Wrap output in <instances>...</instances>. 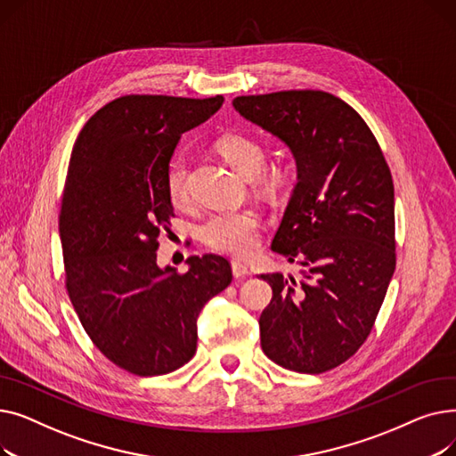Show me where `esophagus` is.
I'll use <instances>...</instances> for the list:
<instances>
[{
	"mask_svg": "<svg viewBox=\"0 0 456 456\" xmlns=\"http://www.w3.org/2000/svg\"><path fill=\"white\" fill-rule=\"evenodd\" d=\"M231 268H232V275H234L236 279H242V277H248V275H249V270H248V266L244 265L242 260H232V262H231Z\"/></svg>",
	"mask_w": 456,
	"mask_h": 456,
	"instance_id": "obj_1",
	"label": "esophagus"
}]
</instances>
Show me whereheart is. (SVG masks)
<instances>
[{
    "label": "heart",
    "instance_id": "obj_1",
    "mask_svg": "<svg viewBox=\"0 0 456 456\" xmlns=\"http://www.w3.org/2000/svg\"><path fill=\"white\" fill-rule=\"evenodd\" d=\"M218 151L227 160L232 170L246 179L260 174L265 166V148L249 136L244 134H225L218 140ZM186 160L175 157L167 167L166 186L170 200L175 205H183L188 200V181H186ZM281 179L279 172L268 174L265 183L273 186ZM201 240L222 253L229 255H248L258 244V216L253 210H218L208 214L200 225Z\"/></svg>",
    "mask_w": 456,
    "mask_h": 456
}]
</instances>
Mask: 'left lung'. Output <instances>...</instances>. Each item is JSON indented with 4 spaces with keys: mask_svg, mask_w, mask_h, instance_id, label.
<instances>
[{
    "mask_svg": "<svg viewBox=\"0 0 456 456\" xmlns=\"http://www.w3.org/2000/svg\"><path fill=\"white\" fill-rule=\"evenodd\" d=\"M232 107L290 150L297 174L272 249L303 279L260 275L273 290L262 351L292 371L332 370L368 338L395 270L388 164L361 114L329 92L240 95Z\"/></svg>",
    "mask_w": 456,
    "mask_h": 456,
    "instance_id": "left-lung-1",
    "label": "left lung"
}]
</instances>
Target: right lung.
Returning a JSON list of instances; mask_svg holds the SVG:
<instances>
[{
  "label": "right lung",
  "instance_id": "add662e5",
  "mask_svg": "<svg viewBox=\"0 0 456 456\" xmlns=\"http://www.w3.org/2000/svg\"><path fill=\"white\" fill-rule=\"evenodd\" d=\"M222 103L124 95L88 119L71 151L59 216L68 296L95 347L134 375L186 364L201 308L232 281L229 262L212 253L190 256L186 273L157 265L174 216V151Z\"/></svg>",
  "mask_w": 456,
  "mask_h": 456
}]
</instances>
